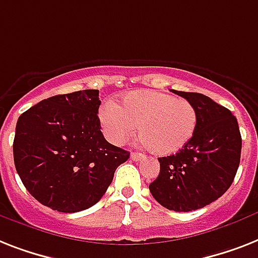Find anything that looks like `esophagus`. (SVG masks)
Listing matches in <instances>:
<instances>
[{
  "label": "esophagus",
  "instance_id": "34e87169",
  "mask_svg": "<svg viewBox=\"0 0 258 258\" xmlns=\"http://www.w3.org/2000/svg\"><path fill=\"white\" fill-rule=\"evenodd\" d=\"M131 159H133L134 162H142L146 159V155L140 154V152H133L131 154Z\"/></svg>",
  "mask_w": 258,
  "mask_h": 258
}]
</instances>
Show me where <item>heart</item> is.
Returning a JSON list of instances; mask_svg holds the SVG:
<instances>
[{"mask_svg": "<svg viewBox=\"0 0 258 258\" xmlns=\"http://www.w3.org/2000/svg\"><path fill=\"white\" fill-rule=\"evenodd\" d=\"M100 124L114 144H123L138 133L156 155H171L192 139L198 127V110L189 100L155 90L127 93L115 104L107 102L99 111Z\"/></svg>", "mask_w": 258, "mask_h": 258, "instance_id": "heart-1", "label": "heart"}]
</instances>
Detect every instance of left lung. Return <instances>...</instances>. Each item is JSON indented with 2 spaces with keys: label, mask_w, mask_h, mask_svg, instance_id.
Segmentation results:
<instances>
[{
  "label": "left lung",
  "mask_w": 258,
  "mask_h": 258,
  "mask_svg": "<svg viewBox=\"0 0 258 258\" xmlns=\"http://www.w3.org/2000/svg\"><path fill=\"white\" fill-rule=\"evenodd\" d=\"M172 93L196 107L198 127L179 152L158 159L160 172L150 190L164 208L189 212L213 203L231 187L240 164L241 135L236 116L209 96Z\"/></svg>",
  "instance_id": "obj_1"
}]
</instances>
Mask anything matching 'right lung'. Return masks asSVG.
Wrapping results in <instances>:
<instances>
[{
    "instance_id": "1",
    "label": "right lung",
    "mask_w": 258,
    "mask_h": 258,
    "mask_svg": "<svg viewBox=\"0 0 258 258\" xmlns=\"http://www.w3.org/2000/svg\"><path fill=\"white\" fill-rule=\"evenodd\" d=\"M99 106V90H82L41 100L18 118L14 164L41 204L64 213L93 207L130 158L104 139Z\"/></svg>"
}]
</instances>
